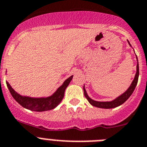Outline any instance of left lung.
Listing matches in <instances>:
<instances>
[{
  "mask_svg": "<svg viewBox=\"0 0 147 147\" xmlns=\"http://www.w3.org/2000/svg\"><path fill=\"white\" fill-rule=\"evenodd\" d=\"M128 43L130 46L131 45L129 44V41H127ZM136 59H137V61H138V58L136 56ZM138 76H139V67H138V62L137 64V67H136V75H135L134 80L132 82L131 85L129 86V88H127L126 92H124L121 95L119 96L118 97H116L115 100H112V101L110 102H98V101H95V100H92L88 96L86 93V91L85 89V87L83 86V92H84V95H85L86 98L88 100V101L89 102V103L93 106L96 107V108H106V109H108V108H116V107L119 106L121 104L125 102L129 96H131V94H133V92H134L135 88H136V85H137V83H138Z\"/></svg>",
  "mask_w": 147,
  "mask_h": 147,
  "instance_id": "left-lung-1",
  "label": "left lung"
}]
</instances>
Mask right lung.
Masks as SVG:
<instances>
[{
	"mask_svg": "<svg viewBox=\"0 0 147 147\" xmlns=\"http://www.w3.org/2000/svg\"><path fill=\"white\" fill-rule=\"evenodd\" d=\"M72 78L73 75L67 78L53 95L47 97H41V98H34L29 96H21L11 88L10 84L7 81H6V85L13 98L23 108L33 111L42 112L50 111L58 106V105L64 98L66 88L68 86Z\"/></svg>",
	"mask_w": 147,
	"mask_h": 147,
	"instance_id": "obj_1",
	"label": "right lung"
}]
</instances>
